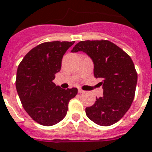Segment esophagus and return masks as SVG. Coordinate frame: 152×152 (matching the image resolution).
<instances>
[{
	"label": "esophagus",
	"mask_w": 152,
	"mask_h": 152,
	"mask_svg": "<svg viewBox=\"0 0 152 152\" xmlns=\"http://www.w3.org/2000/svg\"><path fill=\"white\" fill-rule=\"evenodd\" d=\"M78 92H79V93H85V91H83V90H81V89H80V88H79V89H78Z\"/></svg>",
	"instance_id": "1"
}]
</instances>
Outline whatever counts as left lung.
<instances>
[{"instance_id":"left-lung-1","label":"left lung","mask_w":152,"mask_h":152,"mask_svg":"<svg viewBox=\"0 0 152 152\" xmlns=\"http://www.w3.org/2000/svg\"><path fill=\"white\" fill-rule=\"evenodd\" d=\"M83 51L94 63V76L101 78L103 96L86 114L97 125L108 126L121 119L132 106L137 83L132 60L119 46L107 40L81 41L72 52Z\"/></svg>"}]
</instances>
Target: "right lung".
I'll list each match as a JSON object with an SVG mask.
<instances>
[{
    "label": "right lung",
    "instance_id": "add662e5",
    "mask_svg": "<svg viewBox=\"0 0 152 152\" xmlns=\"http://www.w3.org/2000/svg\"><path fill=\"white\" fill-rule=\"evenodd\" d=\"M75 41H47L29 51L20 63L15 86L25 111L37 123L50 126L66 115L77 88L62 89L52 80L61 71L66 51Z\"/></svg>",
    "mask_w": 152,
    "mask_h": 152
}]
</instances>
